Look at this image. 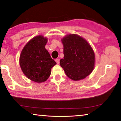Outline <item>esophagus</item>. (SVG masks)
<instances>
[{"mask_svg": "<svg viewBox=\"0 0 121 121\" xmlns=\"http://www.w3.org/2000/svg\"><path fill=\"white\" fill-rule=\"evenodd\" d=\"M55 61H56V62L58 63V64H59V62H60V59H56Z\"/></svg>", "mask_w": 121, "mask_h": 121, "instance_id": "34e87169", "label": "esophagus"}]
</instances>
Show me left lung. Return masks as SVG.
Listing matches in <instances>:
<instances>
[{"mask_svg": "<svg viewBox=\"0 0 121 121\" xmlns=\"http://www.w3.org/2000/svg\"><path fill=\"white\" fill-rule=\"evenodd\" d=\"M63 59L60 64L66 75L74 81L83 79L91 73L95 62V53L91 45L77 34L67 35L61 39Z\"/></svg>", "mask_w": 121, "mask_h": 121, "instance_id": "obj_1", "label": "left lung"}]
</instances>
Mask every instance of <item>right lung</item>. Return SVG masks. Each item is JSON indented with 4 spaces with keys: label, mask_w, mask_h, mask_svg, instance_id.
Returning a JSON list of instances; mask_svg holds the SVG:
<instances>
[{
    "label": "right lung",
    "mask_w": 121,
    "mask_h": 121,
    "mask_svg": "<svg viewBox=\"0 0 121 121\" xmlns=\"http://www.w3.org/2000/svg\"><path fill=\"white\" fill-rule=\"evenodd\" d=\"M47 38L38 35L26 44L21 52L19 65L24 74L34 82H45L51 74V68L56 64L45 47Z\"/></svg>",
    "instance_id": "obj_1"
}]
</instances>
